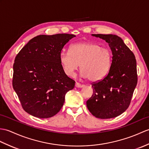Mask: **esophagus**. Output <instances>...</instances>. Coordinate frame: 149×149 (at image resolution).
<instances>
[{
	"instance_id": "obj_1",
	"label": "esophagus",
	"mask_w": 149,
	"mask_h": 149,
	"mask_svg": "<svg viewBox=\"0 0 149 149\" xmlns=\"http://www.w3.org/2000/svg\"><path fill=\"white\" fill-rule=\"evenodd\" d=\"M75 87L76 88H81L82 87H84V85H82L80 83H78V82H75Z\"/></svg>"
}]
</instances>
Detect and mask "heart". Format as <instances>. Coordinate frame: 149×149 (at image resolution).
Instances as JSON below:
<instances>
[{"mask_svg": "<svg viewBox=\"0 0 149 149\" xmlns=\"http://www.w3.org/2000/svg\"><path fill=\"white\" fill-rule=\"evenodd\" d=\"M59 60L64 74L68 77L74 76L80 64L81 77L96 82L102 80L109 72L112 53L109 47L85 42L72 44L69 52H61Z\"/></svg>", "mask_w": 149, "mask_h": 149, "instance_id": "b5f03b06", "label": "heart"}]
</instances>
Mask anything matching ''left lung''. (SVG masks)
<instances>
[{
  "mask_svg": "<svg viewBox=\"0 0 149 149\" xmlns=\"http://www.w3.org/2000/svg\"><path fill=\"white\" fill-rule=\"evenodd\" d=\"M105 40L112 53L111 66L104 79L93 83V94L86 102L89 111L99 119L113 118L128 108L137 84L136 61L121 38L92 34Z\"/></svg>",
  "mask_w": 149,
  "mask_h": 149,
  "instance_id": "1",
  "label": "left lung"
}]
</instances>
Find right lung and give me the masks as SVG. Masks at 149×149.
I'll use <instances>...</instances> for the list:
<instances>
[{"instance_id":"add662e5","label":"right lung","mask_w":149,"mask_h":149,"mask_svg":"<svg viewBox=\"0 0 149 149\" xmlns=\"http://www.w3.org/2000/svg\"><path fill=\"white\" fill-rule=\"evenodd\" d=\"M75 36L59 33L33 37L15 58L13 87L25 112L41 119L60 111L75 81L64 74L60 54Z\"/></svg>"}]
</instances>
